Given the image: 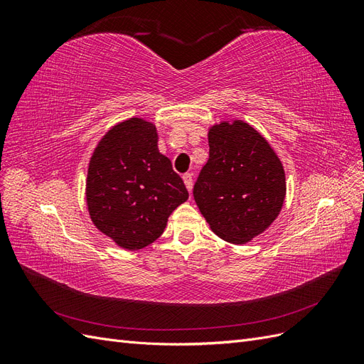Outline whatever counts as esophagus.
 Masks as SVG:
<instances>
[{
	"label": "esophagus",
	"instance_id": "1",
	"mask_svg": "<svg viewBox=\"0 0 364 364\" xmlns=\"http://www.w3.org/2000/svg\"><path fill=\"white\" fill-rule=\"evenodd\" d=\"M183 183L186 186V190H188L190 193L193 191V174L191 173H186L183 174Z\"/></svg>",
	"mask_w": 364,
	"mask_h": 364
}]
</instances>
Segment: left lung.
<instances>
[{
  "label": "left lung",
  "instance_id": "left-lung-1",
  "mask_svg": "<svg viewBox=\"0 0 364 364\" xmlns=\"http://www.w3.org/2000/svg\"><path fill=\"white\" fill-rule=\"evenodd\" d=\"M208 142L194 200L214 234L245 245L279 215L287 190L284 167L267 139L241 119L213 126Z\"/></svg>",
  "mask_w": 364,
  "mask_h": 364
}]
</instances>
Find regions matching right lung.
<instances>
[{
    "mask_svg": "<svg viewBox=\"0 0 364 364\" xmlns=\"http://www.w3.org/2000/svg\"><path fill=\"white\" fill-rule=\"evenodd\" d=\"M186 191L171 161L159 153L150 121L129 118L98 142L86 178V203L95 228L127 250L158 240Z\"/></svg>",
    "mask_w": 364,
    "mask_h": 364,
    "instance_id": "1",
    "label": "right lung"
}]
</instances>
